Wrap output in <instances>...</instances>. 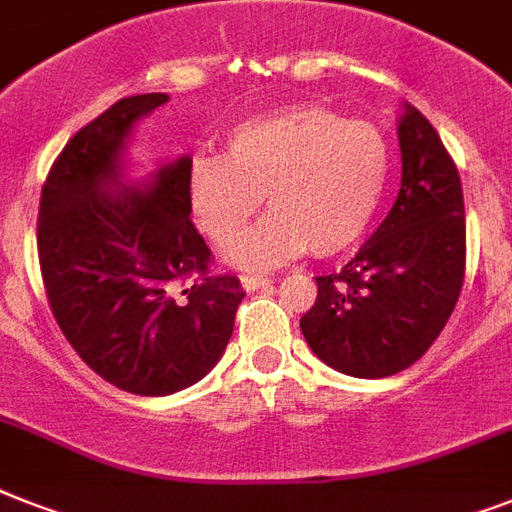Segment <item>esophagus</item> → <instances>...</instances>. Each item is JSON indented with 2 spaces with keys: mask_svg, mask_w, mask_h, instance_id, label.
<instances>
[{
  "mask_svg": "<svg viewBox=\"0 0 512 512\" xmlns=\"http://www.w3.org/2000/svg\"><path fill=\"white\" fill-rule=\"evenodd\" d=\"M241 287L247 289V292H255V289H265L271 287V279L268 276H241Z\"/></svg>",
  "mask_w": 512,
  "mask_h": 512,
  "instance_id": "esophagus-1",
  "label": "esophagus"
}]
</instances>
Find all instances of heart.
I'll return each mask as SVG.
<instances>
[{
    "instance_id": "heart-1",
    "label": "heart",
    "mask_w": 512,
    "mask_h": 512,
    "mask_svg": "<svg viewBox=\"0 0 512 512\" xmlns=\"http://www.w3.org/2000/svg\"><path fill=\"white\" fill-rule=\"evenodd\" d=\"M388 180V148L372 124L324 106H289L236 124L223 154L188 164V204L201 231L228 244L266 193L272 215L228 247L239 268H271L305 249L340 255L372 223Z\"/></svg>"
}]
</instances>
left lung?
<instances>
[{"label": "left lung", "instance_id": "obj_1", "mask_svg": "<svg viewBox=\"0 0 512 512\" xmlns=\"http://www.w3.org/2000/svg\"><path fill=\"white\" fill-rule=\"evenodd\" d=\"M401 188L372 239L340 273L319 276L305 342L350 377L404 372L433 345L465 279L460 172L433 124L404 103L398 119Z\"/></svg>", "mask_w": 512, "mask_h": 512}]
</instances>
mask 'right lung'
Returning a JSON list of instances; mask_svg holds the SVG:
<instances>
[{"instance_id": "obj_1", "label": "right lung", "mask_w": 512, "mask_h": 512, "mask_svg": "<svg viewBox=\"0 0 512 512\" xmlns=\"http://www.w3.org/2000/svg\"><path fill=\"white\" fill-rule=\"evenodd\" d=\"M170 95H132L68 140L39 201L36 247L52 316L84 364L135 396L199 382L233 335L244 289L209 273L191 223L188 156L124 183L135 124ZM191 278L183 293L174 281Z\"/></svg>"}]
</instances>
